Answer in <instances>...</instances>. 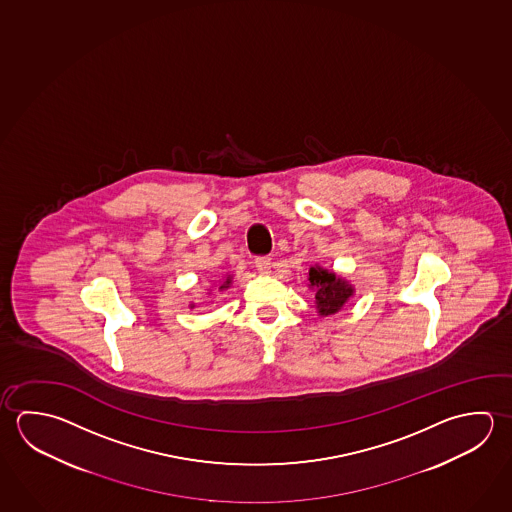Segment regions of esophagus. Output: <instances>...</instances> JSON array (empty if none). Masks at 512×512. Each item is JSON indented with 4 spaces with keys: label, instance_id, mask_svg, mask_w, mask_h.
<instances>
[{
    "label": "esophagus",
    "instance_id": "34e87169",
    "mask_svg": "<svg viewBox=\"0 0 512 512\" xmlns=\"http://www.w3.org/2000/svg\"><path fill=\"white\" fill-rule=\"evenodd\" d=\"M255 268H257L260 275H269L271 273V259L269 257H259L255 260Z\"/></svg>",
    "mask_w": 512,
    "mask_h": 512
}]
</instances>
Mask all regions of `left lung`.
Here are the masks:
<instances>
[{
  "mask_svg": "<svg viewBox=\"0 0 512 512\" xmlns=\"http://www.w3.org/2000/svg\"><path fill=\"white\" fill-rule=\"evenodd\" d=\"M309 284L314 291V307L318 316H331L343 309L356 293L354 286L343 275L314 264L309 268Z\"/></svg>",
  "mask_w": 512,
  "mask_h": 512,
  "instance_id": "left-lung-1",
  "label": "left lung"
}]
</instances>
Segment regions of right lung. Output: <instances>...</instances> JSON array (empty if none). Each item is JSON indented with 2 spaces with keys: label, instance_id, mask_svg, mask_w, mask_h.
Here are the masks:
<instances>
[{
  "label": "right lung",
  "instance_id": "obj_1",
  "mask_svg": "<svg viewBox=\"0 0 512 512\" xmlns=\"http://www.w3.org/2000/svg\"><path fill=\"white\" fill-rule=\"evenodd\" d=\"M232 282H234V275H232V273H226V275H223V277L217 280V291H226V289H230ZM210 293H212V289H210ZM190 307H196V305L190 304Z\"/></svg>",
  "mask_w": 512,
  "mask_h": 512
}]
</instances>
